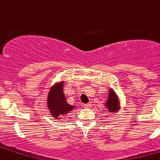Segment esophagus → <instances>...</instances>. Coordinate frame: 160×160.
Wrapping results in <instances>:
<instances>
[{"mask_svg": "<svg viewBox=\"0 0 160 160\" xmlns=\"http://www.w3.org/2000/svg\"><path fill=\"white\" fill-rule=\"evenodd\" d=\"M83 107H84L85 108H90V107H91V104H90V103H87V104H84Z\"/></svg>", "mask_w": 160, "mask_h": 160, "instance_id": "esophagus-1", "label": "esophagus"}]
</instances>
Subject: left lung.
I'll use <instances>...</instances> for the list:
<instances>
[{
    "label": "left lung",
    "mask_w": 160,
    "mask_h": 160,
    "mask_svg": "<svg viewBox=\"0 0 160 160\" xmlns=\"http://www.w3.org/2000/svg\"><path fill=\"white\" fill-rule=\"evenodd\" d=\"M106 107L109 110L110 112H115L118 110V98H117L116 94L113 91V90H110L109 91L108 99H107V103H106Z\"/></svg>",
    "instance_id": "obj_1"
}]
</instances>
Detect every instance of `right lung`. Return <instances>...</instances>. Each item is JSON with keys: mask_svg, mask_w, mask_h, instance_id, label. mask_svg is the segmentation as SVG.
Segmentation results:
<instances>
[{"mask_svg": "<svg viewBox=\"0 0 160 160\" xmlns=\"http://www.w3.org/2000/svg\"><path fill=\"white\" fill-rule=\"evenodd\" d=\"M47 104L51 115L56 118L59 116H64L71 111L73 109V106H70L66 102L65 94H63V83L54 85L49 92L47 99Z\"/></svg>", "mask_w": 160, "mask_h": 160, "instance_id": "obj_1", "label": "right lung"}]
</instances>
